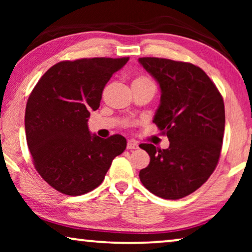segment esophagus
Listing matches in <instances>:
<instances>
[{"label":"esophagus","mask_w":252,"mask_h":252,"mask_svg":"<svg viewBox=\"0 0 252 252\" xmlns=\"http://www.w3.org/2000/svg\"><path fill=\"white\" fill-rule=\"evenodd\" d=\"M137 148H139V144H137L136 141L129 140L128 142H127V149L133 150V149H137Z\"/></svg>","instance_id":"34e87169"}]
</instances>
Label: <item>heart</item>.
Here are the masks:
<instances>
[{
  "mask_svg": "<svg viewBox=\"0 0 252 252\" xmlns=\"http://www.w3.org/2000/svg\"><path fill=\"white\" fill-rule=\"evenodd\" d=\"M137 79H148V78H144V77H141V78H137ZM136 80V79H135Z\"/></svg>",
  "mask_w": 252,
  "mask_h": 252,
  "instance_id": "obj_1",
  "label": "heart"
}]
</instances>
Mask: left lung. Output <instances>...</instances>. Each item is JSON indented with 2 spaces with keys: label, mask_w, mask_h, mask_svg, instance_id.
Segmentation results:
<instances>
[{
  "label": "left lung",
  "mask_w": 252,
  "mask_h": 252,
  "mask_svg": "<svg viewBox=\"0 0 252 252\" xmlns=\"http://www.w3.org/2000/svg\"><path fill=\"white\" fill-rule=\"evenodd\" d=\"M139 63L160 87L153 122L170 141L167 149L140 144L150 156L140 180L161 198H182L201 187L218 164L225 130L222 96L194 64L156 57L139 58Z\"/></svg>",
  "instance_id": "obj_1"
}]
</instances>
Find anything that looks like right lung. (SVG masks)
Wrapping results in <instances>:
<instances>
[{
    "instance_id": "right-lung-1",
    "label": "right lung",
    "mask_w": 252,
    "mask_h": 252,
    "mask_svg": "<svg viewBox=\"0 0 252 252\" xmlns=\"http://www.w3.org/2000/svg\"><path fill=\"white\" fill-rule=\"evenodd\" d=\"M123 58H82L55 64L31 93L25 111L27 146L34 166L57 191L78 196L104 180L113 158L126 149L119 134H91L88 118L99 108L102 92Z\"/></svg>"
}]
</instances>
